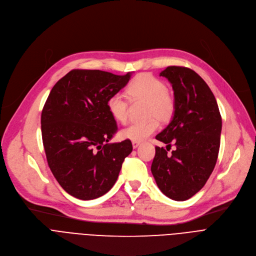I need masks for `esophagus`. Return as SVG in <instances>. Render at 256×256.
Returning a JSON list of instances; mask_svg holds the SVG:
<instances>
[{"instance_id":"1","label":"esophagus","mask_w":256,"mask_h":256,"mask_svg":"<svg viewBox=\"0 0 256 256\" xmlns=\"http://www.w3.org/2000/svg\"><path fill=\"white\" fill-rule=\"evenodd\" d=\"M132 148H134V149H136V148L138 147V146L140 144V142H136V140H132Z\"/></svg>"}]
</instances>
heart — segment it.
Wrapping results in <instances>:
<instances>
[{
  "instance_id": "obj_1",
  "label": "heart",
  "mask_w": 256,
  "mask_h": 256,
  "mask_svg": "<svg viewBox=\"0 0 256 256\" xmlns=\"http://www.w3.org/2000/svg\"><path fill=\"white\" fill-rule=\"evenodd\" d=\"M126 94L130 101H147V116L150 118L142 122H132L128 124L120 130V136L124 138L136 142L144 140L159 128V120L166 122L174 114V96L166 89L165 84L161 80L148 72L138 75L128 84ZM106 105L109 114L116 122H126L128 104L120 94H112L108 98Z\"/></svg>"
}]
</instances>
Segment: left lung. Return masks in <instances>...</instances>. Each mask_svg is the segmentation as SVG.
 <instances>
[{
  "instance_id": "obj_1",
  "label": "left lung",
  "mask_w": 256,
  "mask_h": 256,
  "mask_svg": "<svg viewBox=\"0 0 256 256\" xmlns=\"http://www.w3.org/2000/svg\"><path fill=\"white\" fill-rule=\"evenodd\" d=\"M171 83L175 112L170 124L156 138L176 149L171 156L156 147L151 166L160 190L169 198L184 202L198 192L216 163L222 118L216 98L196 72L186 66H167L160 72Z\"/></svg>"
}]
</instances>
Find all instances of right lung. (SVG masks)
<instances>
[{
  "label": "right lung",
  "instance_id": "right-lung-1",
  "mask_svg": "<svg viewBox=\"0 0 256 256\" xmlns=\"http://www.w3.org/2000/svg\"><path fill=\"white\" fill-rule=\"evenodd\" d=\"M130 72L72 70L52 87L42 112L48 166L60 186L83 200L102 196L118 180L132 151L130 140L108 142L118 130L107 100L122 89Z\"/></svg>",
  "mask_w": 256,
  "mask_h": 256
}]
</instances>
